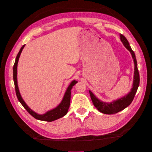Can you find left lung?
Listing matches in <instances>:
<instances>
[{"mask_svg": "<svg viewBox=\"0 0 152 152\" xmlns=\"http://www.w3.org/2000/svg\"><path fill=\"white\" fill-rule=\"evenodd\" d=\"M120 39L121 42H123V44L125 47H126V49L129 50L130 53L132 55V57L134 58V84H133V87L131 90V91L129 93V94H127L126 96L124 97L119 99L116 101L111 103H105L101 102L99 99H98L93 94V93L89 91V94L91 96V99L92 100V102L94 103V105L95 107H96L100 112H102L104 114H115L119 112L122 110H124L125 108H126L127 106H129L132 101L134 100L135 95L136 94L137 90L138 89L140 85V74L139 71H138L137 69V61L136 58H135V55L134 52L133 51L131 47L129 44L128 41H127V39L125 37L123 34H120Z\"/></svg>", "mask_w": 152, "mask_h": 152, "instance_id": "obj_1", "label": "left lung"}]
</instances>
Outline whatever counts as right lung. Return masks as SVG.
<instances>
[{"label":"right lung","mask_w":152,"mask_h":152,"mask_svg":"<svg viewBox=\"0 0 152 152\" xmlns=\"http://www.w3.org/2000/svg\"><path fill=\"white\" fill-rule=\"evenodd\" d=\"M24 47H25V45L20 48V49L18 52V55L16 57L15 62L14 64V66H13V80H14V83H15V91H16V95H17V97L18 98V101H19L20 103L22 104V105L25 107V110L28 111V112L31 114V115L37 119H39V120L41 121H55L56 119H59L62 117L65 116L66 113H67L69 105H70V101H71V89L75 85L77 81H73L71 82V83L69 85L64 95L63 99L62 102L58 105L57 107L53 109V110L49 111L46 113L43 114V115H39V114H37L35 112H34L33 111H32L30 108H29L27 105H26V103L24 102L22 97L20 96V94L19 93V90H18V87L17 86V64L18 61V58H19L20 55L22 50L23 49Z\"/></svg>","instance_id":"obj_1"}]
</instances>
